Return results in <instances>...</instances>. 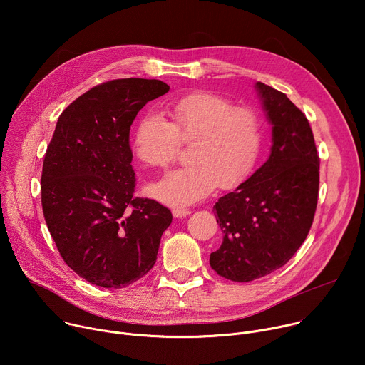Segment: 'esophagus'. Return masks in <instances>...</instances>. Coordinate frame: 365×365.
Segmentation results:
<instances>
[{
    "label": "esophagus",
    "instance_id": "1",
    "mask_svg": "<svg viewBox=\"0 0 365 365\" xmlns=\"http://www.w3.org/2000/svg\"><path fill=\"white\" fill-rule=\"evenodd\" d=\"M172 214H173L175 218H183V217H187L190 214V211L185 210V207H175Z\"/></svg>",
    "mask_w": 365,
    "mask_h": 365
}]
</instances>
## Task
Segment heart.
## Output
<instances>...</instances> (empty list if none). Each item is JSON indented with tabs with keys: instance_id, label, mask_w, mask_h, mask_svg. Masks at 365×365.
<instances>
[{
	"instance_id": "1",
	"label": "heart",
	"mask_w": 365,
	"mask_h": 365,
	"mask_svg": "<svg viewBox=\"0 0 365 365\" xmlns=\"http://www.w3.org/2000/svg\"><path fill=\"white\" fill-rule=\"evenodd\" d=\"M170 123L145 114L134 134V151L147 166L168 169L182 144H193L190 168L175 170L151 186V195L172 206L195 203L215 190L232 189L254 172L264 143V124L248 107L230 98L193 91L169 102Z\"/></svg>"
}]
</instances>
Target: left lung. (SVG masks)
Returning <instances> with one entry per match:
<instances>
[{
    "label": "left lung",
    "mask_w": 365,
    "mask_h": 365,
    "mask_svg": "<svg viewBox=\"0 0 365 365\" xmlns=\"http://www.w3.org/2000/svg\"><path fill=\"white\" fill-rule=\"evenodd\" d=\"M273 125L269 160L214 206L224 240L210 264L232 282H251L284 266L315 218L319 154L306 115L286 93L255 85Z\"/></svg>",
    "instance_id": "obj_1"
}]
</instances>
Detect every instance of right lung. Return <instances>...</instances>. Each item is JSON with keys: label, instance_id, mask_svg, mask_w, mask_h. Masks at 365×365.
<instances>
[{"label": "right lung", "instance_id": "1", "mask_svg": "<svg viewBox=\"0 0 365 365\" xmlns=\"http://www.w3.org/2000/svg\"><path fill=\"white\" fill-rule=\"evenodd\" d=\"M158 79H114L76 98L61 114L41 170L43 215L63 262L86 282L125 287L158 259L172 212L135 197L130 128L151 99L169 92Z\"/></svg>", "mask_w": 365, "mask_h": 365}]
</instances>
